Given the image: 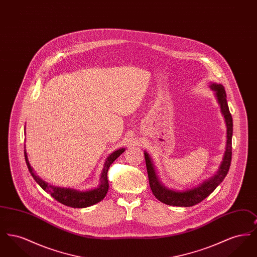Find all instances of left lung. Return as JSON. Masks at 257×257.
<instances>
[{
	"label": "left lung",
	"instance_id": "8db88e82",
	"mask_svg": "<svg viewBox=\"0 0 257 257\" xmlns=\"http://www.w3.org/2000/svg\"><path fill=\"white\" fill-rule=\"evenodd\" d=\"M211 89L215 91V95L220 107L221 114L224 117V121L226 125V146L225 151L223 154V158L220 163V169L217 173L209 178L206 181L199 184L193 189L186 190L182 192H177L170 190L165 187L159 180V177L156 173L155 166L150 158V156L145 151V158L147 164V174L149 185L153 195L161 202L172 205V206H180V207H191L197 203L201 202L204 198L210 196L215 189L220 185L224 177L226 176L229 171V167L231 164V155H232V133L233 122L231 113L228 109L226 93L224 87L220 84H211Z\"/></svg>",
	"mask_w": 257,
	"mask_h": 257
}]
</instances>
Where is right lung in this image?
<instances>
[{"label":"right lung","instance_id":"obj_1","mask_svg":"<svg viewBox=\"0 0 257 257\" xmlns=\"http://www.w3.org/2000/svg\"><path fill=\"white\" fill-rule=\"evenodd\" d=\"M124 151H125V148H120V149H117V150L113 151L112 153H110L104 164V168H103L101 175H100L99 186L95 189L86 191V192L76 191V190L70 189V188L56 187V186H52L47 182L43 181L40 177L37 176V174L35 173V171H33V169L29 163V160H28L26 149L24 150V155L29 171L31 172L32 176L37 181V184L45 192H47L56 200H58L59 202H61L66 206L72 208H86L96 204L97 202L101 201L106 196L107 192L109 190V182H108V176H107L108 170H109L110 165L112 164V162L114 160L117 159V157H119Z\"/></svg>","mask_w":257,"mask_h":257}]
</instances>
